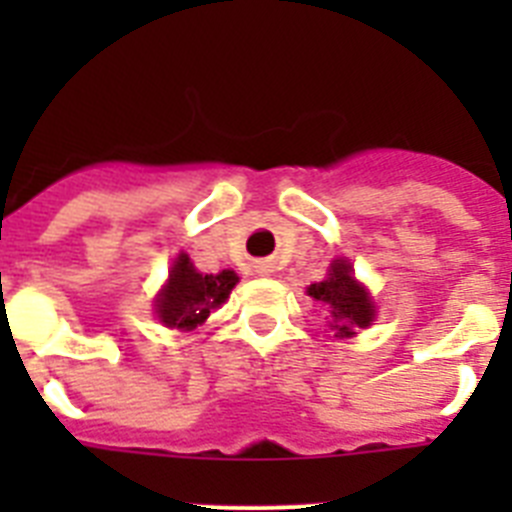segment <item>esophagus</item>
Segmentation results:
<instances>
[{
  "mask_svg": "<svg viewBox=\"0 0 512 512\" xmlns=\"http://www.w3.org/2000/svg\"><path fill=\"white\" fill-rule=\"evenodd\" d=\"M256 271H259V274H269V266L261 264V266H256Z\"/></svg>",
  "mask_w": 512,
  "mask_h": 512,
  "instance_id": "obj_1",
  "label": "esophagus"
}]
</instances>
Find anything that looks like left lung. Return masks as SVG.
<instances>
[{
  "label": "left lung",
  "instance_id": "8db88e82",
  "mask_svg": "<svg viewBox=\"0 0 512 512\" xmlns=\"http://www.w3.org/2000/svg\"><path fill=\"white\" fill-rule=\"evenodd\" d=\"M307 295L328 307L338 336H354V328H366L374 320L372 300L354 279L351 264L343 259L333 261L328 279L310 284Z\"/></svg>",
  "mask_w": 512,
  "mask_h": 512
}]
</instances>
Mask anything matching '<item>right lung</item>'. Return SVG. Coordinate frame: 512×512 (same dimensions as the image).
Wrapping results in <instances>:
<instances>
[{"label": "right lung", "instance_id": "right-lung-1", "mask_svg": "<svg viewBox=\"0 0 512 512\" xmlns=\"http://www.w3.org/2000/svg\"><path fill=\"white\" fill-rule=\"evenodd\" d=\"M235 282H238V277L230 269L220 271V274H200L192 266L187 253H182L171 266L169 284L156 300L158 320L169 328H197V325L205 323L207 315L215 307L228 300Z\"/></svg>", "mask_w": 512, "mask_h": 512}]
</instances>
